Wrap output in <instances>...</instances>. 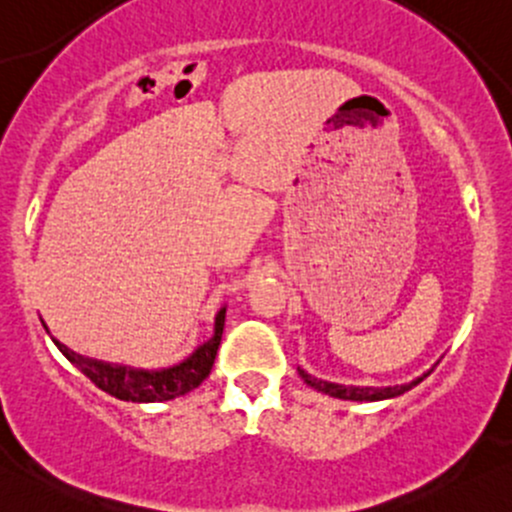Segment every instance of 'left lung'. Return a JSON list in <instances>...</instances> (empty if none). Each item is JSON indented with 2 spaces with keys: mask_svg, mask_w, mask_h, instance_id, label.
<instances>
[{
  "mask_svg": "<svg viewBox=\"0 0 512 512\" xmlns=\"http://www.w3.org/2000/svg\"><path fill=\"white\" fill-rule=\"evenodd\" d=\"M297 372H300V377L304 382L309 384L312 389H317V392H324L329 396H336V399H346V401H382V399H394V396L409 392L411 387H416L418 382H423V377H416V380L409 382V384H396V387H350V384H336V382H324V380H317V377L307 375V372L300 370L297 367Z\"/></svg>",
  "mask_w": 512,
  "mask_h": 512,
  "instance_id": "8db88e82",
  "label": "left lung"
}]
</instances>
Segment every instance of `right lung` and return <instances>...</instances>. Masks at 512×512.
I'll return each mask as SVG.
<instances>
[{"instance_id":"1","label":"right lung","mask_w":512,"mask_h":512,"mask_svg":"<svg viewBox=\"0 0 512 512\" xmlns=\"http://www.w3.org/2000/svg\"><path fill=\"white\" fill-rule=\"evenodd\" d=\"M225 312L227 307H222L220 312H217L215 333H212V338H208L203 346L195 348L183 363L162 367V370H135V367L128 365L101 363V360H91L74 353V350L62 346L57 338H53V341L55 346L60 348V353L106 394L116 396L120 401H137V404L169 401L176 399V396L188 394L210 375L217 348H220L222 341V329H225Z\"/></svg>"}]
</instances>
